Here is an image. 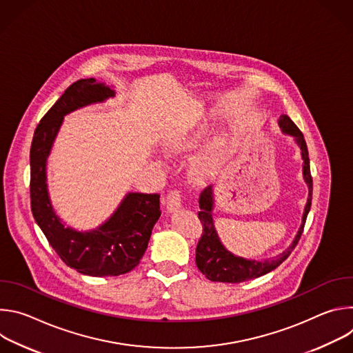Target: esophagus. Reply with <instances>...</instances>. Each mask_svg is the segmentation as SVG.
Here are the masks:
<instances>
[{
	"label": "esophagus",
	"instance_id": "obj_1",
	"mask_svg": "<svg viewBox=\"0 0 353 353\" xmlns=\"http://www.w3.org/2000/svg\"><path fill=\"white\" fill-rule=\"evenodd\" d=\"M166 204L169 211H176L181 207V191L174 188L166 196Z\"/></svg>",
	"mask_w": 353,
	"mask_h": 353
}]
</instances>
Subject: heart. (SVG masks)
Listing matches in <instances>:
<instances>
[{
  "label": "heart",
  "mask_w": 353,
  "mask_h": 353,
  "mask_svg": "<svg viewBox=\"0 0 353 353\" xmlns=\"http://www.w3.org/2000/svg\"><path fill=\"white\" fill-rule=\"evenodd\" d=\"M203 134H204V131H196V132H192V134L173 135V137L166 139V143H165L166 150L169 154H173V155L188 152V150H191L198 143V141L203 138ZM212 165H214V159L208 158L207 161H204L203 163L198 165L196 173L203 174V176L210 173L211 169H212Z\"/></svg>",
  "instance_id": "1"
}]
</instances>
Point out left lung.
Returning <instances> with one entry per match:
<instances>
[{"label":"left lung","instance_id":"1","mask_svg":"<svg viewBox=\"0 0 353 353\" xmlns=\"http://www.w3.org/2000/svg\"><path fill=\"white\" fill-rule=\"evenodd\" d=\"M279 125L281 128L293 137H296V141L301 149V157H303L305 165H303V174L305 180L309 184V199L305 208L303 221H301V226L293 240V243L285 250L283 253L275 259L265 260V261H250L240 257L233 256L232 253L222 245L219 241V237L215 232L214 222H212V187H207L199 194L198 198V219L203 225V234H201L196 248H195V263L198 270L205 275L210 281L214 282H225V283H240L248 279H254L259 276H263L276 267H279L289 256L294 247L297 245L301 233H303L305 223L307 219V214L312 207V195H313V177L310 173V161H309V150L305 141L303 134L297 128V125L286 116L282 114L279 117Z\"/></svg>","mask_w":353,"mask_h":353}]
</instances>
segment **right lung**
I'll list each match as a JSON object with an SVG mask.
<instances>
[{"mask_svg":"<svg viewBox=\"0 0 353 353\" xmlns=\"http://www.w3.org/2000/svg\"><path fill=\"white\" fill-rule=\"evenodd\" d=\"M114 92L94 78L79 79L37 124L30 146V208L59 257L83 275L117 276L139 264L154 225L161 216L159 194H128L116 214L99 229L79 233L65 228L50 204L46 185V159L63 117L89 103L102 102Z\"/></svg>","mask_w":353,"mask_h":353,"instance_id":"1","label":"right lung"}]
</instances>
